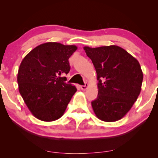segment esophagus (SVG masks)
Returning <instances> with one entry per match:
<instances>
[{"label": "esophagus", "instance_id": "34e87169", "mask_svg": "<svg viewBox=\"0 0 158 158\" xmlns=\"http://www.w3.org/2000/svg\"><path fill=\"white\" fill-rule=\"evenodd\" d=\"M88 84H85V85H81V86L80 87V88H81V90H86L87 88H88Z\"/></svg>", "mask_w": 158, "mask_h": 158}]
</instances>
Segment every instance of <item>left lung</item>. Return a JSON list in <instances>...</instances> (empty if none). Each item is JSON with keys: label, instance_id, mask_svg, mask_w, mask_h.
Listing matches in <instances>:
<instances>
[{"label": "left lung", "instance_id": "8db88e82", "mask_svg": "<svg viewBox=\"0 0 158 158\" xmlns=\"http://www.w3.org/2000/svg\"><path fill=\"white\" fill-rule=\"evenodd\" d=\"M97 74V98L91 102L98 119L115 122L129 111L141 91L139 61L119 46L84 47Z\"/></svg>", "mask_w": 158, "mask_h": 158}]
</instances>
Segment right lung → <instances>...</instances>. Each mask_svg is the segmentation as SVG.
Masks as SVG:
<instances>
[{
	"instance_id": "obj_1",
	"label": "right lung",
	"mask_w": 158,
	"mask_h": 158,
	"mask_svg": "<svg viewBox=\"0 0 158 158\" xmlns=\"http://www.w3.org/2000/svg\"><path fill=\"white\" fill-rule=\"evenodd\" d=\"M76 45L48 42L35 48L23 58L18 72L19 90L32 115L51 122L64 113L77 88L64 82L70 71L68 59Z\"/></svg>"
}]
</instances>
